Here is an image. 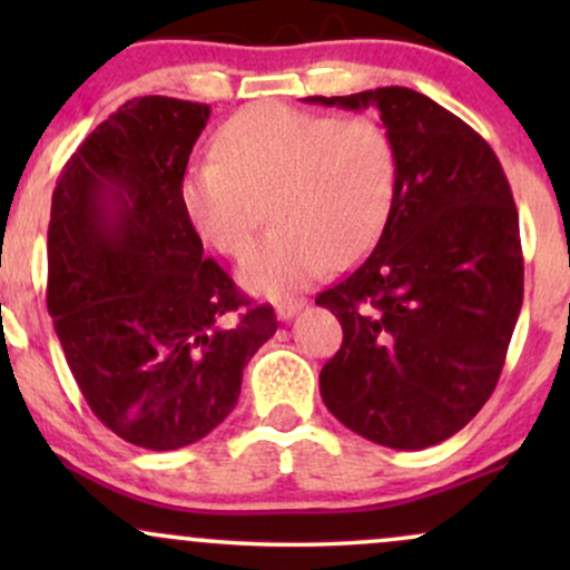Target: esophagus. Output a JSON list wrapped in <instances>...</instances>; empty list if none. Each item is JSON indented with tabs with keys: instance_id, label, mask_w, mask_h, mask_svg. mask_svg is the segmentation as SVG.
<instances>
[{
	"instance_id": "34e87169",
	"label": "esophagus",
	"mask_w": 570,
	"mask_h": 570,
	"mask_svg": "<svg viewBox=\"0 0 570 570\" xmlns=\"http://www.w3.org/2000/svg\"><path fill=\"white\" fill-rule=\"evenodd\" d=\"M305 305V299H284V303H278V318H284V322H289L294 313L299 311V307Z\"/></svg>"
}]
</instances>
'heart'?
<instances>
[{"instance_id": "b5f03b06", "label": "heart", "mask_w": 570, "mask_h": 570, "mask_svg": "<svg viewBox=\"0 0 570 570\" xmlns=\"http://www.w3.org/2000/svg\"><path fill=\"white\" fill-rule=\"evenodd\" d=\"M193 163L181 203L198 235L240 257L271 206L273 233L240 265L252 292L284 297L362 257L381 235L396 189V149L372 117H330L286 104L238 112Z\"/></svg>"}]
</instances>
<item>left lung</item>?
Listing matches in <instances>:
<instances>
[{
    "label": "left lung",
    "mask_w": 570,
    "mask_h": 570,
    "mask_svg": "<svg viewBox=\"0 0 570 570\" xmlns=\"http://www.w3.org/2000/svg\"><path fill=\"white\" fill-rule=\"evenodd\" d=\"M307 101L375 109L396 149L375 252L316 297L343 326L322 399L364 440L431 448L466 426L501 377L522 307L512 189L490 144L417 90Z\"/></svg>",
    "instance_id": "left-lung-1"
}]
</instances>
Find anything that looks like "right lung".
<instances>
[{
	"mask_svg": "<svg viewBox=\"0 0 570 570\" xmlns=\"http://www.w3.org/2000/svg\"><path fill=\"white\" fill-rule=\"evenodd\" d=\"M208 104L126 101L71 155L53 189L48 313L94 415L120 440L179 450L230 415L248 358L276 335L181 203Z\"/></svg>",
	"mask_w": 570,
	"mask_h": 570,
	"instance_id": "add662e5",
	"label": "right lung"
}]
</instances>
